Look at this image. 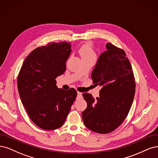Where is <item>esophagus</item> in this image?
Here are the masks:
<instances>
[{"mask_svg":"<svg viewBox=\"0 0 158 158\" xmlns=\"http://www.w3.org/2000/svg\"><path fill=\"white\" fill-rule=\"evenodd\" d=\"M82 98V93L80 92H77V99H80Z\"/></svg>","mask_w":158,"mask_h":158,"instance_id":"esophagus-1","label":"esophagus"}]
</instances>
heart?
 <instances>
[{"label": "heart", "instance_id": "obj_1", "mask_svg": "<svg viewBox=\"0 0 158 158\" xmlns=\"http://www.w3.org/2000/svg\"><path fill=\"white\" fill-rule=\"evenodd\" d=\"M79 54L81 58L95 56V52L90 44H85L79 49Z\"/></svg>", "mask_w": 158, "mask_h": 158}]
</instances>
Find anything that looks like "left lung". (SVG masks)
Segmentation results:
<instances>
[{
  "label": "left lung",
  "instance_id": "1",
  "mask_svg": "<svg viewBox=\"0 0 158 158\" xmlns=\"http://www.w3.org/2000/svg\"><path fill=\"white\" fill-rule=\"evenodd\" d=\"M91 74L93 82L100 86L95 100L89 93L83 96L87 107L82 113L85 125L95 133H109L128 115L135 93V81L129 60L123 50L106 44Z\"/></svg>",
  "mask_w": 158,
  "mask_h": 158
}]
</instances>
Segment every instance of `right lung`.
I'll use <instances>...</instances> for the list:
<instances>
[{
  "label": "right lung",
  "mask_w": 158,
  "mask_h": 158,
  "mask_svg": "<svg viewBox=\"0 0 158 158\" xmlns=\"http://www.w3.org/2000/svg\"><path fill=\"white\" fill-rule=\"evenodd\" d=\"M71 52L69 43H50L30 53L19 71L20 98L30 119L40 129L62 127L77 97L74 89H58L55 80L64 73Z\"/></svg>",
  "instance_id": "1"
}]
</instances>
